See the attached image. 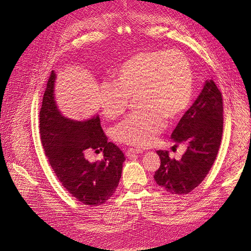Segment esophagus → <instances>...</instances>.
I'll return each mask as SVG.
<instances>
[{"label":"esophagus","instance_id":"esophagus-1","mask_svg":"<svg viewBox=\"0 0 251 251\" xmlns=\"http://www.w3.org/2000/svg\"><path fill=\"white\" fill-rule=\"evenodd\" d=\"M143 151L142 150H136V149H128L126 151V155L128 157V158H132L134 157L135 155L137 154H142Z\"/></svg>","mask_w":251,"mask_h":251}]
</instances>
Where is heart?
Wrapping results in <instances>:
<instances>
[{"label":"heart","mask_w":251,"mask_h":251,"mask_svg":"<svg viewBox=\"0 0 251 251\" xmlns=\"http://www.w3.org/2000/svg\"><path fill=\"white\" fill-rule=\"evenodd\" d=\"M112 80L98 91L102 114L116 119L136 97L141 110L117 126L116 138L137 148L153 143L163 130L164 118H178L192 101L193 69L178 50L136 53L113 71Z\"/></svg>","instance_id":"b5f03b06"}]
</instances>
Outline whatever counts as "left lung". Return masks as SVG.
Here are the masks:
<instances>
[{
    "mask_svg": "<svg viewBox=\"0 0 251 251\" xmlns=\"http://www.w3.org/2000/svg\"><path fill=\"white\" fill-rule=\"evenodd\" d=\"M222 94L212 79H207L171 135L176 146L184 147L180 160L171 159L168 151H157L160 168L156 183L173 195L191 193L206 177L214 164L223 133Z\"/></svg>",
    "mask_w": 251,
    "mask_h": 251,
    "instance_id": "left-lung-1",
    "label": "left lung"
}]
</instances>
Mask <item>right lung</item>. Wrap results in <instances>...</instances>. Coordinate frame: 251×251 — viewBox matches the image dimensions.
Instances as JSON below:
<instances>
[{"label":"right lung","instance_id":"right-lung-1","mask_svg":"<svg viewBox=\"0 0 251 251\" xmlns=\"http://www.w3.org/2000/svg\"><path fill=\"white\" fill-rule=\"evenodd\" d=\"M52 71L40 112V133L45 153L63 186L81 203L97 206L116 191L126 160L123 151L109 142L100 126V115L77 121L58 109ZM93 149L102 151V162L90 163L85 156Z\"/></svg>","mask_w":251,"mask_h":251}]
</instances>
